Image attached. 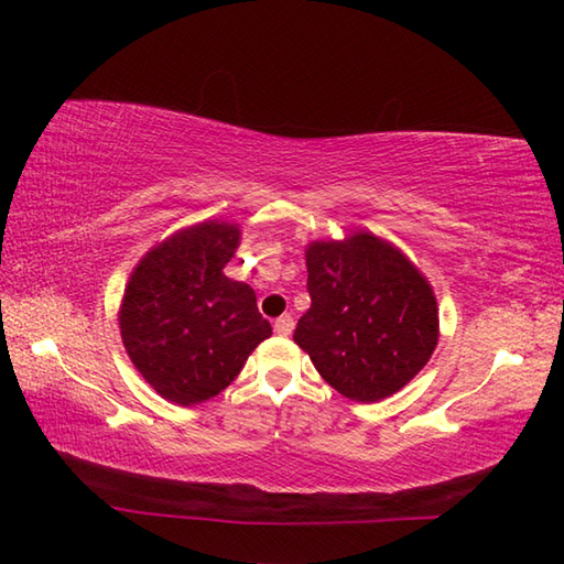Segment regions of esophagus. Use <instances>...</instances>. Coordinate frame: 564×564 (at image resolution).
Listing matches in <instances>:
<instances>
[{
  "instance_id": "34e87169",
  "label": "esophagus",
  "mask_w": 564,
  "mask_h": 564,
  "mask_svg": "<svg viewBox=\"0 0 564 564\" xmlns=\"http://www.w3.org/2000/svg\"><path fill=\"white\" fill-rule=\"evenodd\" d=\"M293 327H295V322H293L291 315H283V317H279V319L273 322V332L279 334V337H291Z\"/></svg>"
}]
</instances>
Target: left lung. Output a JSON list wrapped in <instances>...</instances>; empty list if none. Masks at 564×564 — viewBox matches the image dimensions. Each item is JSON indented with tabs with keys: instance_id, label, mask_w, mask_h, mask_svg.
<instances>
[{
	"instance_id": "8db88e82",
	"label": "left lung",
	"mask_w": 564,
	"mask_h": 564,
	"mask_svg": "<svg viewBox=\"0 0 564 564\" xmlns=\"http://www.w3.org/2000/svg\"><path fill=\"white\" fill-rule=\"evenodd\" d=\"M307 313L293 339L344 398L378 402L426 366L438 341L434 291L398 247L370 232L313 242Z\"/></svg>"
}]
</instances>
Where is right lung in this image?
I'll return each mask as SVG.
<instances>
[{"instance_id": "1", "label": "right lung", "mask_w": 564, "mask_h": 564, "mask_svg": "<svg viewBox=\"0 0 564 564\" xmlns=\"http://www.w3.org/2000/svg\"><path fill=\"white\" fill-rule=\"evenodd\" d=\"M237 245V225L208 220L164 239L130 273L118 315L123 346L164 400L215 398L271 337L254 291L223 273Z\"/></svg>"}]
</instances>
